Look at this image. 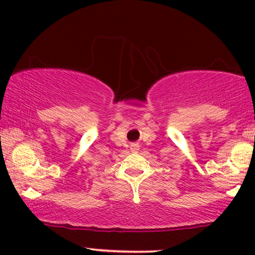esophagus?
<instances>
[{
  "instance_id": "esophagus-1",
  "label": "esophagus",
  "mask_w": 255,
  "mask_h": 255,
  "mask_svg": "<svg viewBox=\"0 0 255 255\" xmlns=\"http://www.w3.org/2000/svg\"><path fill=\"white\" fill-rule=\"evenodd\" d=\"M130 148H131L132 152H138L139 148H140V146H139L138 142H131Z\"/></svg>"
}]
</instances>
